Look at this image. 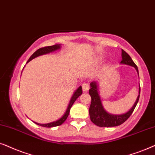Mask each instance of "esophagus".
<instances>
[{"label":"esophagus","instance_id":"obj_1","mask_svg":"<svg viewBox=\"0 0 155 155\" xmlns=\"http://www.w3.org/2000/svg\"><path fill=\"white\" fill-rule=\"evenodd\" d=\"M82 89H83L84 91H87L89 89V85L87 83H84L82 84Z\"/></svg>","mask_w":155,"mask_h":155}]
</instances>
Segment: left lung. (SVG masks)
<instances>
[{
    "label": "left lung",
    "mask_w": 155,
    "mask_h": 155,
    "mask_svg": "<svg viewBox=\"0 0 155 155\" xmlns=\"http://www.w3.org/2000/svg\"><path fill=\"white\" fill-rule=\"evenodd\" d=\"M121 64L130 65L134 67L138 72V69L137 65L130 57V55L126 51L122 49V60L120 61ZM91 88L89 89V93L91 97V103L89 108V115L91 120L99 127H115L123 124L125 122L129 117L130 116L132 113L135 110L136 106H137L138 101L140 98V95L137 96V100L132 107V108L127 113L122 115H111L104 110V107L102 106L100 96L98 93V88L96 82L91 83ZM139 94H140V87L139 90Z\"/></svg>",
    "instance_id": "obj_1"
}]
</instances>
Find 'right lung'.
<instances>
[{
    "label": "right lung",
    "mask_w": 155,
    "mask_h": 155,
    "mask_svg": "<svg viewBox=\"0 0 155 155\" xmlns=\"http://www.w3.org/2000/svg\"><path fill=\"white\" fill-rule=\"evenodd\" d=\"M59 48H60V45H52V46L44 47H42V48H40L32 54V56H31L30 57V59H28V62H29V61H31L34 58H35V57H39V56H40V55L46 54L50 53V52H51V51L57 50V49H59ZM81 94H82V87L81 86H79V87L76 90V91L74 92L73 96H72L71 100H70L69 106H68V108L67 109V111H66L64 115L60 119H59L58 120L54 121V122H52V123H47V124H40V123H38L35 122V123H36L37 125H40V126H42L45 127H56V126H59V125H61L66 120H67L68 115H69V114L70 109H71L72 105H73L74 102H75V101L76 100V99H77L80 96H81Z\"/></svg>",
    "instance_id": "add662e5"
}]
</instances>
